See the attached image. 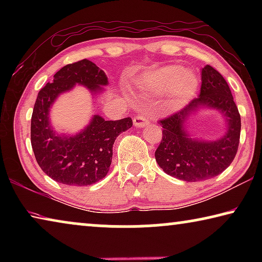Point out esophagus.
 <instances>
[{"instance_id":"1","label":"esophagus","mask_w":262,"mask_h":262,"mask_svg":"<svg viewBox=\"0 0 262 262\" xmlns=\"http://www.w3.org/2000/svg\"><path fill=\"white\" fill-rule=\"evenodd\" d=\"M149 121H150L149 118L144 114H141V115H139V117H135L134 120H133V122H134V126L139 127V128L149 125Z\"/></svg>"}]
</instances>
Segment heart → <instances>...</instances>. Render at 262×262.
Wrapping results in <instances>:
<instances>
[{"label": "heart", "mask_w": 262, "mask_h": 262, "mask_svg": "<svg viewBox=\"0 0 262 262\" xmlns=\"http://www.w3.org/2000/svg\"><path fill=\"white\" fill-rule=\"evenodd\" d=\"M141 85L151 94L170 92L172 103L179 106L187 103L195 95L199 79L183 66L167 64L145 73L141 78Z\"/></svg>", "instance_id": "obj_1"}]
</instances>
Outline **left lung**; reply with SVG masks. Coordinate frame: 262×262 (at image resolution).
<instances>
[{"instance_id": "8db88e82", "label": "left lung", "mask_w": 262, "mask_h": 262, "mask_svg": "<svg viewBox=\"0 0 262 262\" xmlns=\"http://www.w3.org/2000/svg\"><path fill=\"white\" fill-rule=\"evenodd\" d=\"M201 81L198 98L161 121L163 139L155 152L165 173L185 181L207 180L222 173L236 156L241 137V115L227 81L208 64L201 70ZM201 109L219 110L224 117L227 128L219 139H198L188 133L190 117Z\"/></svg>"}]
</instances>
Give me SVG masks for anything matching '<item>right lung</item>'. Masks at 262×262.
Masks as SVG:
<instances>
[{
  "mask_svg": "<svg viewBox=\"0 0 262 262\" xmlns=\"http://www.w3.org/2000/svg\"><path fill=\"white\" fill-rule=\"evenodd\" d=\"M75 85L86 88L92 97L104 92L108 78L86 59L64 66L39 91L31 118V144L35 159L45 173L57 183L88 186L105 178L119 134L133 126L130 118L106 121L95 114L81 132L74 135L57 133L51 123L50 111L57 97Z\"/></svg>",
  "mask_w": 262,
  "mask_h": 262,
  "instance_id": "add662e5",
  "label": "right lung"
}]
</instances>
